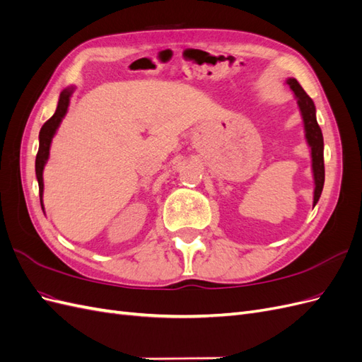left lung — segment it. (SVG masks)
Wrapping results in <instances>:
<instances>
[{"mask_svg": "<svg viewBox=\"0 0 362 362\" xmlns=\"http://www.w3.org/2000/svg\"><path fill=\"white\" fill-rule=\"evenodd\" d=\"M286 83L290 86V89L294 93L296 101H298L300 116L303 120L305 139L311 149V168H313V178H314V201L313 205L319 202L320 194L325 184V163H323V134L322 129L317 124L315 117V105L311 98L306 95L302 89V86L296 78H287Z\"/></svg>", "mask_w": 362, "mask_h": 362, "instance_id": "8db88e82", "label": "left lung"}]
</instances>
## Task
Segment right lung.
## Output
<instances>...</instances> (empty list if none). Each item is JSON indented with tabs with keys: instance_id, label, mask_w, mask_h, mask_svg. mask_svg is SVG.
<instances>
[{
	"instance_id": "1",
	"label": "right lung",
	"mask_w": 362,
	"mask_h": 362,
	"mask_svg": "<svg viewBox=\"0 0 362 362\" xmlns=\"http://www.w3.org/2000/svg\"><path fill=\"white\" fill-rule=\"evenodd\" d=\"M74 90L75 87L71 86V87H66V89L60 93L56 113H54L47 122L42 125L40 133H39V151L36 156V178L39 182V196H40L42 210H43V199H42L43 198V169H45V164L49 158V148H51L52 137L56 136L63 117L68 113V107H69V101Z\"/></svg>"
}]
</instances>
